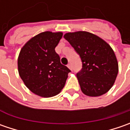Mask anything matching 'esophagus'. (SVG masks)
Here are the masks:
<instances>
[{"instance_id": "esophagus-1", "label": "esophagus", "mask_w": 130, "mask_h": 130, "mask_svg": "<svg viewBox=\"0 0 130 130\" xmlns=\"http://www.w3.org/2000/svg\"><path fill=\"white\" fill-rule=\"evenodd\" d=\"M67 67L69 69H72V64L71 63H68V65H67Z\"/></svg>"}]
</instances>
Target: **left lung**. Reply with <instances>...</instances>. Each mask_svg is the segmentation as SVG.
<instances>
[{
  "label": "left lung",
  "mask_w": 130,
  "mask_h": 130,
  "mask_svg": "<svg viewBox=\"0 0 130 130\" xmlns=\"http://www.w3.org/2000/svg\"><path fill=\"white\" fill-rule=\"evenodd\" d=\"M63 38L79 56L83 67L77 73L80 88L91 97L107 92L116 80L118 62L111 46L103 40L87 32H69Z\"/></svg>",
  "instance_id": "8db88e82"
}]
</instances>
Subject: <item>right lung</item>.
Returning a JSON list of instances; mask_svg holds the SVG:
<instances>
[{"label":"right lung","instance_id":"obj_1","mask_svg":"<svg viewBox=\"0 0 130 130\" xmlns=\"http://www.w3.org/2000/svg\"><path fill=\"white\" fill-rule=\"evenodd\" d=\"M62 32H44L30 39L18 58V70L25 85L35 94L48 98L61 91L71 70L55 51Z\"/></svg>","mask_w":130,"mask_h":130}]
</instances>
